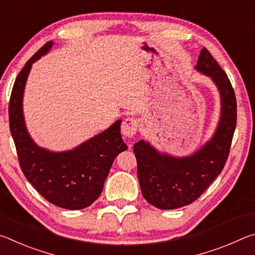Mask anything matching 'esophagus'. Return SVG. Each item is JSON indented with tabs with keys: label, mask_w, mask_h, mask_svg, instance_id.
I'll list each match as a JSON object with an SVG mask.
<instances>
[{
	"label": "esophagus",
	"mask_w": 255,
	"mask_h": 255,
	"mask_svg": "<svg viewBox=\"0 0 255 255\" xmlns=\"http://www.w3.org/2000/svg\"><path fill=\"white\" fill-rule=\"evenodd\" d=\"M138 129V120L135 118L125 119L122 125V133L125 137H133Z\"/></svg>",
	"instance_id": "esophagus-1"
}]
</instances>
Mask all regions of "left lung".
<instances>
[{
	"mask_svg": "<svg viewBox=\"0 0 255 255\" xmlns=\"http://www.w3.org/2000/svg\"><path fill=\"white\" fill-rule=\"evenodd\" d=\"M213 81L221 97V116L209 140L187 156L159 152L149 141L133 145L138 180L143 197L158 209H176L201 196L221 174L236 127V98L226 73L206 48L195 66Z\"/></svg>",
	"mask_w": 255,
	"mask_h": 255,
	"instance_id": "1",
	"label": "left lung"
}]
</instances>
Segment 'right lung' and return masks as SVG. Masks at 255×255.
Listing matches in <instances>:
<instances>
[{
    "label": "right lung",
    "mask_w": 255,
    "mask_h": 255,
    "mask_svg": "<svg viewBox=\"0 0 255 255\" xmlns=\"http://www.w3.org/2000/svg\"><path fill=\"white\" fill-rule=\"evenodd\" d=\"M48 41L25 63L15 79L8 103V122L19 163L32 187L51 204L64 209H83L101 195L116 156L128 147L124 143L122 119L106 130L64 152H54L34 143L25 126L23 94L32 64L49 53Z\"/></svg>",
    "instance_id": "1"
}]
</instances>
